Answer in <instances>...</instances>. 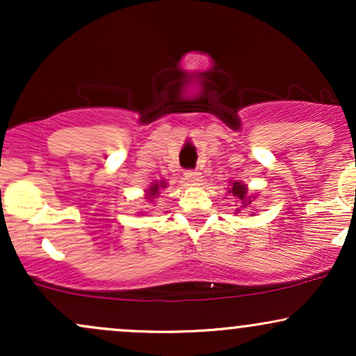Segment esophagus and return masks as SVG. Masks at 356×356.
I'll list each match as a JSON object with an SVG mask.
<instances>
[{"instance_id":"esophagus-1","label":"esophagus","mask_w":356,"mask_h":356,"mask_svg":"<svg viewBox=\"0 0 356 356\" xmlns=\"http://www.w3.org/2000/svg\"><path fill=\"white\" fill-rule=\"evenodd\" d=\"M184 177H186V181L192 184V186H197V184L202 181V174L197 172V170H186Z\"/></svg>"}]
</instances>
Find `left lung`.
<instances>
[{"label":"left lung","instance_id":"obj_1","mask_svg":"<svg viewBox=\"0 0 356 356\" xmlns=\"http://www.w3.org/2000/svg\"><path fill=\"white\" fill-rule=\"evenodd\" d=\"M229 192H232V195H236V197L241 199V202H243L244 206H248L249 199H248L246 186H244V184H241V182H232V187L229 189Z\"/></svg>","mask_w":356,"mask_h":356}]
</instances>
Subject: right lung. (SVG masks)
I'll list each match as a JSON object with an SVG mask.
<instances>
[{
    "instance_id": "obj_1",
    "label": "right lung",
    "mask_w": 356,
    "mask_h": 356,
    "mask_svg": "<svg viewBox=\"0 0 356 356\" xmlns=\"http://www.w3.org/2000/svg\"><path fill=\"white\" fill-rule=\"evenodd\" d=\"M161 187H165V182H161V184H154L152 187H150L149 191V194H147V199H154L155 195H159V189H161Z\"/></svg>"
}]
</instances>
